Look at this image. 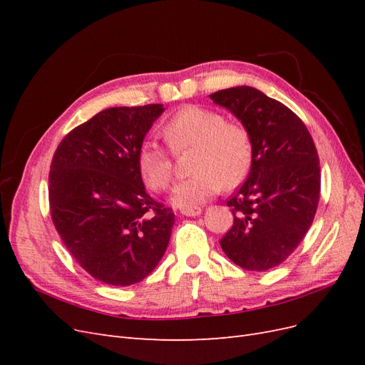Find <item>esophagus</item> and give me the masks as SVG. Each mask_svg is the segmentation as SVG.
Wrapping results in <instances>:
<instances>
[{
    "label": "esophagus",
    "mask_w": 365,
    "mask_h": 365,
    "mask_svg": "<svg viewBox=\"0 0 365 365\" xmlns=\"http://www.w3.org/2000/svg\"><path fill=\"white\" fill-rule=\"evenodd\" d=\"M202 213V210L200 207H193V208H182L181 210V215L184 216H189V217H195V216H200Z\"/></svg>",
    "instance_id": "obj_1"
}]
</instances>
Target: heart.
<instances>
[{
  "mask_svg": "<svg viewBox=\"0 0 365 365\" xmlns=\"http://www.w3.org/2000/svg\"><path fill=\"white\" fill-rule=\"evenodd\" d=\"M164 137L172 150L195 148L190 169L195 172L175 185L170 201L181 208H192L215 196L220 187L235 189L248 175L252 145L247 129L227 123L225 117L202 106L181 108L164 125ZM141 178L152 190L163 192L172 181L169 152L157 141L148 140L138 150Z\"/></svg>",
  "mask_w": 365,
  "mask_h": 365,
  "instance_id": "1",
  "label": "heart"
}]
</instances>
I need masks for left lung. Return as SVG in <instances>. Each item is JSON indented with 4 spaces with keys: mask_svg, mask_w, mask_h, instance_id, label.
<instances>
[{
    "mask_svg": "<svg viewBox=\"0 0 365 365\" xmlns=\"http://www.w3.org/2000/svg\"><path fill=\"white\" fill-rule=\"evenodd\" d=\"M247 129L252 145L247 181L230 197L235 222L220 248L240 268L267 271L288 259L312 225L319 160L303 121L252 86L208 96Z\"/></svg>",
    "mask_w": 365,
    "mask_h": 365,
    "instance_id": "8db88e82",
    "label": "left lung"
}]
</instances>
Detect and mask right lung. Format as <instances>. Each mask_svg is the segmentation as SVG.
<instances>
[{
	"label": "right lung",
	"instance_id": "obj_1",
	"mask_svg": "<svg viewBox=\"0 0 365 365\" xmlns=\"http://www.w3.org/2000/svg\"><path fill=\"white\" fill-rule=\"evenodd\" d=\"M163 113V105L103 109L54 152L53 224L76 262L106 284L141 282L169 245L175 215L148 195L138 169V150Z\"/></svg>",
	"mask_w": 365,
	"mask_h": 365
}]
</instances>
